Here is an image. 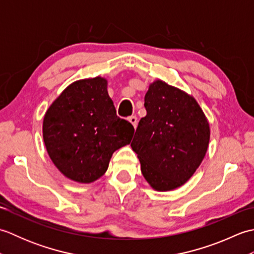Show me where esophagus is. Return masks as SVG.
I'll return each mask as SVG.
<instances>
[{"label":"esophagus","instance_id":"esophagus-1","mask_svg":"<svg viewBox=\"0 0 254 254\" xmlns=\"http://www.w3.org/2000/svg\"><path fill=\"white\" fill-rule=\"evenodd\" d=\"M127 120L132 123V126H133L134 127H137V117H136V116H131V117H128V118H127Z\"/></svg>","mask_w":254,"mask_h":254}]
</instances>
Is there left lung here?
Returning <instances> with one entry per match:
<instances>
[{"mask_svg": "<svg viewBox=\"0 0 254 254\" xmlns=\"http://www.w3.org/2000/svg\"><path fill=\"white\" fill-rule=\"evenodd\" d=\"M146 116L131 143L145 179L156 191H170L190 179L206 154L209 124L192 96L155 80L145 95Z\"/></svg>", "mask_w": 254, "mask_h": 254, "instance_id": "left-lung-1", "label": "left lung"}]
</instances>
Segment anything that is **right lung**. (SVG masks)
<instances>
[{
	"label": "right lung",
	"instance_id": "1",
	"mask_svg": "<svg viewBox=\"0 0 254 254\" xmlns=\"http://www.w3.org/2000/svg\"><path fill=\"white\" fill-rule=\"evenodd\" d=\"M107 84L100 76L76 80L45 115L42 134L47 152L57 168L73 181L99 179L112 154L131 143L134 127L117 116Z\"/></svg>",
	"mask_w": 254,
	"mask_h": 254
}]
</instances>
